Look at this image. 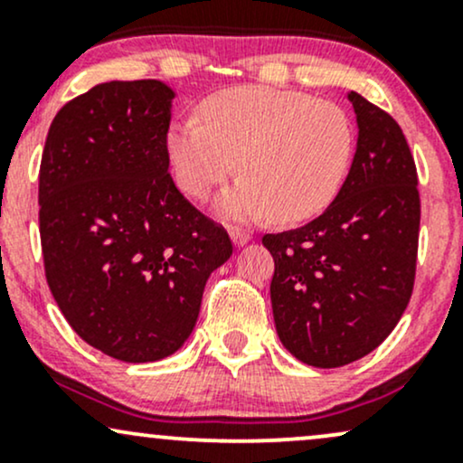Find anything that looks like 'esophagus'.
<instances>
[{"instance_id": "34e87169", "label": "esophagus", "mask_w": 463, "mask_h": 463, "mask_svg": "<svg viewBox=\"0 0 463 463\" xmlns=\"http://www.w3.org/2000/svg\"><path fill=\"white\" fill-rule=\"evenodd\" d=\"M228 235H231L232 243H235V246H246V243L250 241V232L243 231V228L231 226V228H228Z\"/></svg>"}]
</instances>
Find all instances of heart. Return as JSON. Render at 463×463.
<instances>
[{
    "label": "heart",
    "mask_w": 463,
    "mask_h": 463,
    "mask_svg": "<svg viewBox=\"0 0 463 463\" xmlns=\"http://www.w3.org/2000/svg\"><path fill=\"white\" fill-rule=\"evenodd\" d=\"M200 117L169 126L167 156L178 187L198 200L239 167L243 178L217 200L228 220H309L348 176L354 128L337 104L287 89L235 87L206 98Z\"/></svg>",
    "instance_id": "obj_1"
}]
</instances>
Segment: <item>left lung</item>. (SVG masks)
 <instances>
[{
    "label": "left lung",
    "instance_id": "1",
    "mask_svg": "<svg viewBox=\"0 0 463 463\" xmlns=\"http://www.w3.org/2000/svg\"><path fill=\"white\" fill-rule=\"evenodd\" d=\"M357 150L320 217L265 235L276 333L313 368H339L394 331L413 291L420 231L418 174L401 126L359 93Z\"/></svg>",
    "mask_w": 463,
    "mask_h": 463
}]
</instances>
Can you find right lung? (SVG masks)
Listing matches in <instances>:
<instances>
[{
    "instance_id": "obj_1",
    "label": "right lung",
    "mask_w": 463,
    "mask_h": 463,
    "mask_svg": "<svg viewBox=\"0 0 463 463\" xmlns=\"http://www.w3.org/2000/svg\"><path fill=\"white\" fill-rule=\"evenodd\" d=\"M174 93L161 80L104 82L58 110L39 172L45 276L69 326L126 364L174 354L226 263V231L167 174Z\"/></svg>"
}]
</instances>
